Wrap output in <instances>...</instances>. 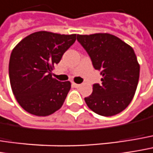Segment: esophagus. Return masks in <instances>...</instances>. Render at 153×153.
<instances>
[{"label": "esophagus", "mask_w": 153, "mask_h": 153, "mask_svg": "<svg viewBox=\"0 0 153 153\" xmlns=\"http://www.w3.org/2000/svg\"><path fill=\"white\" fill-rule=\"evenodd\" d=\"M73 87L74 88H79L80 87V84H76V83H74V82H73Z\"/></svg>", "instance_id": "1"}]
</instances>
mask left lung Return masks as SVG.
<instances>
[{
  "label": "left lung",
  "instance_id": "obj_1",
  "mask_svg": "<svg viewBox=\"0 0 153 153\" xmlns=\"http://www.w3.org/2000/svg\"><path fill=\"white\" fill-rule=\"evenodd\" d=\"M78 42L89 55L93 66L101 72L102 83L93 85L85 98L91 110L112 117L131 103L139 79V64L134 50L116 36L108 33L77 35Z\"/></svg>",
  "mask_w": 153,
  "mask_h": 153
}]
</instances>
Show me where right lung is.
Instances as JSON below:
<instances>
[{"label": "right lung", "instance_id": "add662e5", "mask_svg": "<svg viewBox=\"0 0 153 153\" xmlns=\"http://www.w3.org/2000/svg\"><path fill=\"white\" fill-rule=\"evenodd\" d=\"M75 40L76 34L37 31L13 49L8 65L9 80L13 94L24 110L46 117L62 107L71 83L52 78L51 70Z\"/></svg>", "mask_w": 153, "mask_h": 153}]
</instances>
